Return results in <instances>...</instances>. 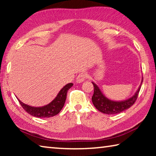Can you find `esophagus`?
Listing matches in <instances>:
<instances>
[{
    "mask_svg": "<svg viewBox=\"0 0 156 156\" xmlns=\"http://www.w3.org/2000/svg\"><path fill=\"white\" fill-rule=\"evenodd\" d=\"M86 74L84 73H81L80 74H78V76L76 78V82L77 83H83V82L86 79Z\"/></svg>",
    "mask_w": 156,
    "mask_h": 156,
    "instance_id": "obj_1",
    "label": "esophagus"
}]
</instances>
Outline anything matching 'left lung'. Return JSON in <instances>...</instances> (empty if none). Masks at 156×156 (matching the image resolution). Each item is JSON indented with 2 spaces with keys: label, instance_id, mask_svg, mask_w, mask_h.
<instances>
[{
  "label": "left lung",
  "instance_id": "left-lung-1",
  "mask_svg": "<svg viewBox=\"0 0 156 156\" xmlns=\"http://www.w3.org/2000/svg\"><path fill=\"white\" fill-rule=\"evenodd\" d=\"M142 81H143V78L142 79L140 85L135 94L130 98L123 100V101H113V100L108 99L102 93L98 87L92 82L94 87V95L91 98L92 102H93L94 107L102 113H106V114L120 113L122 112L123 111L130 108L136 102V100L138 98L139 91L140 90Z\"/></svg>",
  "mask_w": 156,
  "mask_h": 156
}]
</instances>
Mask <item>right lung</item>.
Listing matches in <instances>:
<instances>
[{
    "label": "right lung",
    "instance_id": "right-lung-1",
    "mask_svg": "<svg viewBox=\"0 0 156 156\" xmlns=\"http://www.w3.org/2000/svg\"><path fill=\"white\" fill-rule=\"evenodd\" d=\"M73 86V83H69L64 86L58 94L57 96L50 102L49 104L43 107H34L24 104L20 101L19 99L20 104L25 112H27L30 115L37 118H49L57 115L61 111L62 107H64L67 93L69 89Z\"/></svg>",
    "mask_w": 156,
    "mask_h": 156
}]
</instances>
